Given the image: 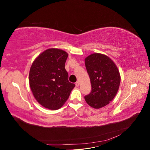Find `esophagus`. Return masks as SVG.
<instances>
[{"mask_svg":"<svg viewBox=\"0 0 150 150\" xmlns=\"http://www.w3.org/2000/svg\"><path fill=\"white\" fill-rule=\"evenodd\" d=\"M80 85V83L79 82V81H77V82L76 83V86H77V87H78V86H79Z\"/></svg>","mask_w":150,"mask_h":150,"instance_id":"34e87169","label":"esophagus"}]
</instances>
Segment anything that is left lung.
<instances>
[{
	"instance_id": "8db88e82",
	"label": "left lung",
	"mask_w": 150,
	"mask_h": 150,
	"mask_svg": "<svg viewBox=\"0 0 150 150\" xmlns=\"http://www.w3.org/2000/svg\"><path fill=\"white\" fill-rule=\"evenodd\" d=\"M92 90L84 96L90 106L99 109L110 103L119 89L121 76L118 69L111 59L104 54L94 53L85 58Z\"/></svg>"
}]
</instances>
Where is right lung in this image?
Masks as SVG:
<instances>
[{"label": "right lung", "mask_w": 150, "mask_h": 150, "mask_svg": "<svg viewBox=\"0 0 150 150\" xmlns=\"http://www.w3.org/2000/svg\"><path fill=\"white\" fill-rule=\"evenodd\" d=\"M68 54L51 48L35 59L29 71V85L35 99L51 110L61 108L67 100L75 84L68 80L65 63Z\"/></svg>", "instance_id": "1"}]
</instances>
